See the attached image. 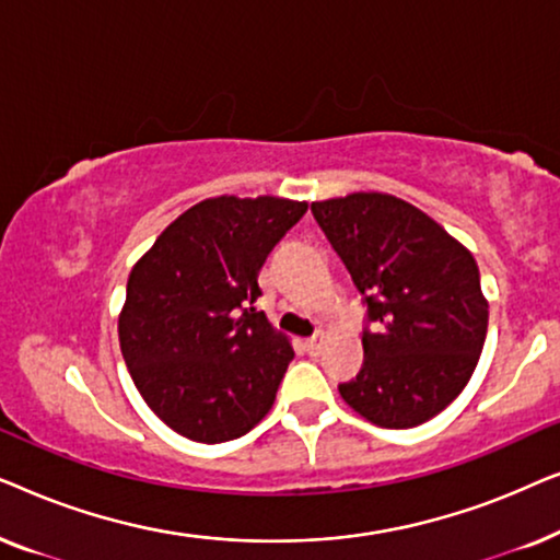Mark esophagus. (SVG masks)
<instances>
[{
    "instance_id": "obj_1",
    "label": "esophagus",
    "mask_w": 560,
    "mask_h": 560,
    "mask_svg": "<svg viewBox=\"0 0 560 560\" xmlns=\"http://www.w3.org/2000/svg\"><path fill=\"white\" fill-rule=\"evenodd\" d=\"M320 347H324V336H320V334L311 336V339H305V349H308L311 357H318Z\"/></svg>"
}]
</instances>
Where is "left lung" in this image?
Returning a JSON list of instances; mask_svg holds the SVG:
<instances>
[{
	"label": "left lung",
	"instance_id": "8db88e82",
	"mask_svg": "<svg viewBox=\"0 0 560 560\" xmlns=\"http://www.w3.org/2000/svg\"><path fill=\"white\" fill-rule=\"evenodd\" d=\"M343 259L374 331L364 364L339 385L349 408L380 428L425 423L477 370L489 303L471 252L416 206L377 190L311 203Z\"/></svg>",
	"mask_w": 560,
	"mask_h": 560
}]
</instances>
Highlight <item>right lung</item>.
<instances>
[{
    "label": "right lung",
    "mask_w": 560,
    "mask_h": 560,
    "mask_svg": "<svg viewBox=\"0 0 560 560\" xmlns=\"http://www.w3.org/2000/svg\"><path fill=\"white\" fill-rule=\"evenodd\" d=\"M305 211L278 196L206 198L137 259L119 347L142 400L175 433L224 443L270 412L295 351L255 308L257 275Z\"/></svg>",
    "instance_id": "add662e5"
}]
</instances>
